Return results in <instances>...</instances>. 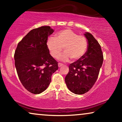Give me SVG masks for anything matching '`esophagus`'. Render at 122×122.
<instances>
[{
  "label": "esophagus",
  "mask_w": 122,
  "mask_h": 122,
  "mask_svg": "<svg viewBox=\"0 0 122 122\" xmlns=\"http://www.w3.org/2000/svg\"><path fill=\"white\" fill-rule=\"evenodd\" d=\"M63 66V64H61V63H58V66L59 67H61V66Z\"/></svg>",
  "instance_id": "obj_1"
}]
</instances>
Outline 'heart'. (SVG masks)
<instances>
[{"label": "heart", "mask_w": 122, "mask_h": 122, "mask_svg": "<svg viewBox=\"0 0 122 122\" xmlns=\"http://www.w3.org/2000/svg\"><path fill=\"white\" fill-rule=\"evenodd\" d=\"M47 47L51 56L58 58L64 48L65 53L61 57V60L67 61L70 58L76 61L82 57L88 47L86 38L70 29L63 30L56 35V38L50 37L46 42Z\"/></svg>", "instance_id": "1"}]
</instances>
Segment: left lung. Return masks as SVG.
<instances>
[{
	"label": "left lung",
	"mask_w": 122,
	"mask_h": 122,
	"mask_svg": "<svg viewBox=\"0 0 122 122\" xmlns=\"http://www.w3.org/2000/svg\"><path fill=\"white\" fill-rule=\"evenodd\" d=\"M88 41L86 53L81 59L69 66L65 81L69 91L76 94L89 91L97 79L103 61L101 46L91 33L84 34Z\"/></svg>",
	"instance_id": "obj_1"
}]
</instances>
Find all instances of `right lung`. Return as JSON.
<instances>
[{"label": "right lung", "mask_w": 122, "mask_h": 122, "mask_svg": "<svg viewBox=\"0 0 122 122\" xmlns=\"http://www.w3.org/2000/svg\"><path fill=\"white\" fill-rule=\"evenodd\" d=\"M49 26L32 29L18 43L14 54L15 66L21 84L37 94L49 86L51 76L58 69V62L51 56L48 38L54 32Z\"/></svg>", "instance_id": "add662e5"}]
</instances>
